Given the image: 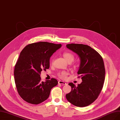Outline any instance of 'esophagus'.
Wrapping results in <instances>:
<instances>
[{
    "instance_id": "esophagus-1",
    "label": "esophagus",
    "mask_w": 120,
    "mask_h": 120,
    "mask_svg": "<svg viewBox=\"0 0 120 120\" xmlns=\"http://www.w3.org/2000/svg\"><path fill=\"white\" fill-rule=\"evenodd\" d=\"M58 83H59V84H61L62 85H64L66 84V83L65 82H64V81H59L58 82Z\"/></svg>"
}]
</instances>
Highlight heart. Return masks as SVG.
Wrapping results in <instances>:
<instances>
[{
	"instance_id": "1",
	"label": "heart",
	"mask_w": 120,
	"mask_h": 120,
	"mask_svg": "<svg viewBox=\"0 0 120 120\" xmlns=\"http://www.w3.org/2000/svg\"><path fill=\"white\" fill-rule=\"evenodd\" d=\"M63 56L64 57L65 60L68 62V63H72L75 59V56H74L70 52H64L63 54ZM68 73L66 72V71H61L57 73V76H58L61 79H65L66 78L67 76H68Z\"/></svg>"
}]
</instances>
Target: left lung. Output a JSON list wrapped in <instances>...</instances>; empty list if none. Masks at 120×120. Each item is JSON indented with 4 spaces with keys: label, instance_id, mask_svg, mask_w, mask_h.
I'll return each mask as SVG.
<instances>
[{
    "label": "left lung",
    "instance_id": "left-lung-1",
    "mask_svg": "<svg viewBox=\"0 0 120 120\" xmlns=\"http://www.w3.org/2000/svg\"><path fill=\"white\" fill-rule=\"evenodd\" d=\"M66 47L80 57L77 73L82 82L77 86L69 83L72 90L66 94V98L76 106H87L98 98L103 88L105 74L103 59L98 52L87 45L72 43L67 44Z\"/></svg>",
    "mask_w": 120,
    "mask_h": 120
}]
</instances>
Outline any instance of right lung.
Masks as SVG:
<instances>
[{
	"instance_id": "right-lung-1",
	"label": "right lung",
	"mask_w": 120,
	"mask_h": 120,
	"mask_svg": "<svg viewBox=\"0 0 120 120\" xmlns=\"http://www.w3.org/2000/svg\"><path fill=\"white\" fill-rule=\"evenodd\" d=\"M61 46L39 42L26 45L21 51L14 74L18 94L25 101L32 104L44 101L51 89L58 84L55 78L42 82L40 74L49 68L50 57Z\"/></svg>"
}]
</instances>
